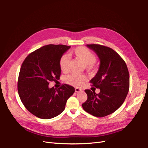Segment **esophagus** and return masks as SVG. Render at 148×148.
Returning a JSON list of instances; mask_svg holds the SVG:
<instances>
[{"mask_svg": "<svg viewBox=\"0 0 148 148\" xmlns=\"http://www.w3.org/2000/svg\"><path fill=\"white\" fill-rule=\"evenodd\" d=\"M83 90L82 89H80L79 88H75V92H81Z\"/></svg>", "mask_w": 148, "mask_h": 148, "instance_id": "esophagus-1", "label": "esophagus"}]
</instances>
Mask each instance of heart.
<instances>
[{
  "mask_svg": "<svg viewBox=\"0 0 148 148\" xmlns=\"http://www.w3.org/2000/svg\"><path fill=\"white\" fill-rule=\"evenodd\" d=\"M73 55L81 60L84 64L85 68L91 70L95 68V62L96 60V57L94 53L84 47H78L75 48L72 51ZM59 65L60 70L63 72L68 71L69 68V59L67 56H62L59 61ZM86 77L82 74H78L72 73L69 75L65 78V82L70 85L73 86L79 87L82 86Z\"/></svg>",
  "mask_w": 148,
  "mask_h": 148,
  "instance_id": "heart-1",
  "label": "heart"
}]
</instances>
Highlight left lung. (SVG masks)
Listing matches in <instances>:
<instances>
[{
  "instance_id": "8db88e82",
  "label": "left lung",
  "mask_w": 148,
  "mask_h": 148,
  "mask_svg": "<svg viewBox=\"0 0 148 148\" xmlns=\"http://www.w3.org/2000/svg\"><path fill=\"white\" fill-rule=\"evenodd\" d=\"M100 60L99 70L90 83L100 89V92L86 89V101L83 109L97 117L114 113L123 104L129 91L130 76L127 66L117 52L99 44H87Z\"/></svg>"
}]
</instances>
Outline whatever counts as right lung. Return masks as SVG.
<instances>
[{
	"mask_svg": "<svg viewBox=\"0 0 148 148\" xmlns=\"http://www.w3.org/2000/svg\"><path fill=\"white\" fill-rule=\"evenodd\" d=\"M70 48L60 44L44 46L29 53L21 65L18 92L26 109L36 117L50 119L59 115L75 92V88L66 84L58 89L49 88V82L60 78V59Z\"/></svg>",
	"mask_w": 148,
	"mask_h": 148,
	"instance_id": "1",
	"label": "right lung"
}]
</instances>
